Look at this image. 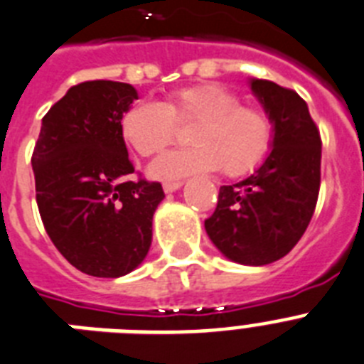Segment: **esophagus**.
Masks as SVG:
<instances>
[{
    "mask_svg": "<svg viewBox=\"0 0 364 364\" xmlns=\"http://www.w3.org/2000/svg\"><path fill=\"white\" fill-rule=\"evenodd\" d=\"M183 186V181H173V183H164L163 185V191L166 192V194H170V192H176L179 191Z\"/></svg>",
    "mask_w": 364,
    "mask_h": 364,
    "instance_id": "esophagus-1",
    "label": "esophagus"
}]
</instances>
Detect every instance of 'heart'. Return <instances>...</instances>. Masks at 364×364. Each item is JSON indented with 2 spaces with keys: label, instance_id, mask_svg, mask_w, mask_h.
I'll use <instances>...</instances> for the list:
<instances>
[{
  "label": "heart",
  "instance_id": "obj_1",
  "mask_svg": "<svg viewBox=\"0 0 364 364\" xmlns=\"http://www.w3.org/2000/svg\"><path fill=\"white\" fill-rule=\"evenodd\" d=\"M178 122H196L188 141L150 166L156 179H179L220 168L243 176L265 159L273 143L269 115L242 106L238 95L221 84H198L173 91L166 104L141 100L121 117V135L141 157L163 154L178 139Z\"/></svg>",
  "mask_w": 364,
  "mask_h": 364
}]
</instances>
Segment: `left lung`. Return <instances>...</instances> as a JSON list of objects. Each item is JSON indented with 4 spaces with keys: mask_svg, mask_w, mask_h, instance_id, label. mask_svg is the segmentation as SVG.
<instances>
[{
    "mask_svg": "<svg viewBox=\"0 0 364 364\" xmlns=\"http://www.w3.org/2000/svg\"><path fill=\"white\" fill-rule=\"evenodd\" d=\"M249 87L273 122L271 151L251 176L220 186L205 230L223 257L258 267L286 257L308 229L322 144L308 104L295 91L262 78H251Z\"/></svg>",
    "mask_w": 364,
    "mask_h": 364,
    "instance_id": "1",
    "label": "left lung"
}]
</instances>
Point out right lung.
I'll return each instance as SVG.
<instances>
[{
    "label": "right lung",
    "mask_w": 364,
    "mask_h": 364,
    "mask_svg": "<svg viewBox=\"0 0 364 364\" xmlns=\"http://www.w3.org/2000/svg\"><path fill=\"white\" fill-rule=\"evenodd\" d=\"M139 99L132 84L82 82L42 119L33 170L38 210L50 242L82 273L119 278L143 264L159 183L135 172L121 117Z\"/></svg>",
    "instance_id": "add662e5"
}]
</instances>
